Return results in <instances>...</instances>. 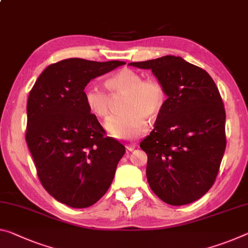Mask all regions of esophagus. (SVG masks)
I'll use <instances>...</instances> for the list:
<instances>
[{"label":"esophagus","instance_id":"34e87169","mask_svg":"<svg viewBox=\"0 0 248 248\" xmlns=\"http://www.w3.org/2000/svg\"><path fill=\"white\" fill-rule=\"evenodd\" d=\"M135 148H136V144L135 143H128L127 145H125V149H127L128 152L135 150Z\"/></svg>","mask_w":248,"mask_h":248}]
</instances>
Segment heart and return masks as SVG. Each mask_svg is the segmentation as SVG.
I'll return each mask as SVG.
<instances>
[{"instance_id":"obj_1","label":"heart","mask_w":248,"mask_h":248,"mask_svg":"<svg viewBox=\"0 0 248 248\" xmlns=\"http://www.w3.org/2000/svg\"><path fill=\"white\" fill-rule=\"evenodd\" d=\"M108 93L96 87H86L82 93L86 107L99 119L110 116L111 98L124 96L121 110L124 113L107 123V129L119 139H135L147 131V119L160 115L167 103V92L159 80L143 79L139 73L121 69L105 80Z\"/></svg>"}]
</instances>
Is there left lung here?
<instances>
[{
	"label": "left lung",
	"mask_w": 248,
	"mask_h": 248,
	"mask_svg": "<svg viewBox=\"0 0 248 248\" xmlns=\"http://www.w3.org/2000/svg\"><path fill=\"white\" fill-rule=\"evenodd\" d=\"M129 65L151 69L168 96L155 129L140 142L149 186L170 205L201 199L215 182L226 148L225 109L214 80L170 55Z\"/></svg>",
	"instance_id": "obj_1"
}]
</instances>
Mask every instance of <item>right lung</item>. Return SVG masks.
<instances>
[{"instance_id": "obj_1", "label": "right lung", "mask_w": 248, "mask_h": 248, "mask_svg": "<svg viewBox=\"0 0 248 248\" xmlns=\"http://www.w3.org/2000/svg\"><path fill=\"white\" fill-rule=\"evenodd\" d=\"M124 64L68 58L46 67L30 92L25 140L37 176L70 207L84 209L103 198L125 152L106 136L82 97L90 80Z\"/></svg>"}]
</instances>
